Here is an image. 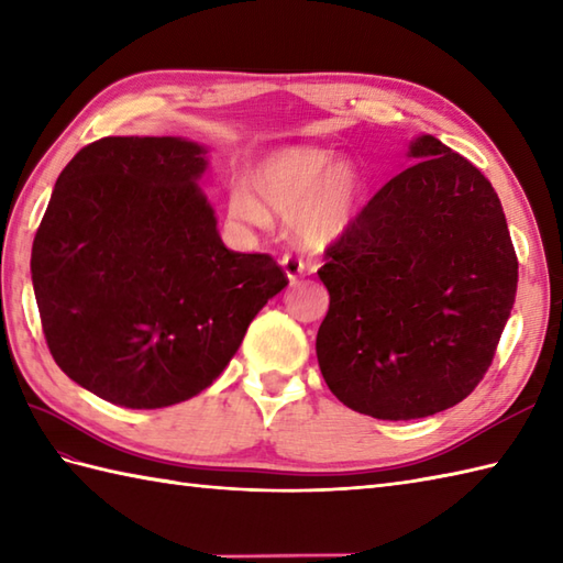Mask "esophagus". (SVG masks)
I'll return each instance as SVG.
<instances>
[{
  "instance_id": "34e87169",
  "label": "esophagus",
  "mask_w": 563,
  "mask_h": 563,
  "mask_svg": "<svg viewBox=\"0 0 563 563\" xmlns=\"http://www.w3.org/2000/svg\"><path fill=\"white\" fill-rule=\"evenodd\" d=\"M279 265L284 267V272H286V277H289V282H296V279L303 274V269H306L303 260H301V257H294V255H282Z\"/></svg>"
}]
</instances>
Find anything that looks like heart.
<instances>
[{"label":"heart","mask_w":563,"mask_h":563,"mask_svg":"<svg viewBox=\"0 0 563 563\" xmlns=\"http://www.w3.org/2000/svg\"><path fill=\"white\" fill-rule=\"evenodd\" d=\"M250 189L235 185L229 195L231 214L262 227L267 209L289 219L294 235L306 245H328L352 227L361 199V173L352 161H334L320 146H289L274 152L250 170Z\"/></svg>","instance_id":"obj_1"}]
</instances>
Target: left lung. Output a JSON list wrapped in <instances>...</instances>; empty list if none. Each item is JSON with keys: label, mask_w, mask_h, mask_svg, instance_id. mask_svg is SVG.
Returning <instances> with one entry per match:
<instances>
[{"label": "left lung", "mask_w": 563, "mask_h": 563, "mask_svg": "<svg viewBox=\"0 0 563 563\" xmlns=\"http://www.w3.org/2000/svg\"><path fill=\"white\" fill-rule=\"evenodd\" d=\"M324 257L316 352L332 395L407 421L462 402L489 371L516 301L518 257L492 183L431 134Z\"/></svg>", "instance_id": "left-lung-1"}]
</instances>
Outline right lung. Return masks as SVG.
Returning <instances> with one entry per match:
<instances>
[{
	"instance_id": "obj_1",
	"label": "right lung",
	"mask_w": 563,
	"mask_h": 563,
	"mask_svg": "<svg viewBox=\"0 0 563 563\" xmlns=\"http://www.w3.org/2000/svg\"><path fill=\"white\" fill-rule=\"evenodd\" d=\"M207 148L103 136L59 173L31 274L55 364L106 402L158 409L219 378L247 324L289 279L233 253L197 180Z\"/></svg>"
}]
</instances>
